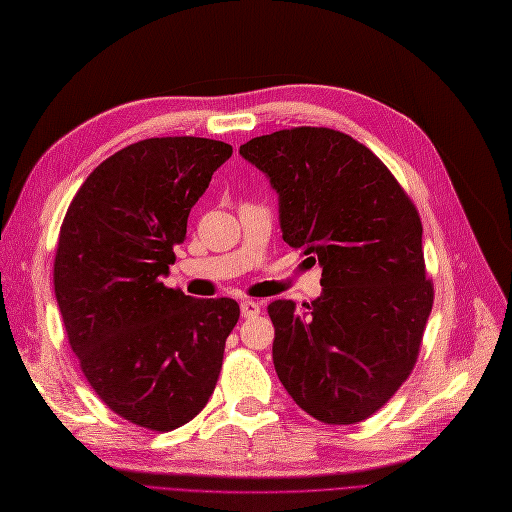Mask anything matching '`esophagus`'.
<instances>
[{
    "mask_svg": "<svg viewBox=\"0 0 512 512\" xmlns=\"http://www.w3.org/2000/svg\"><path fill=\"white\" fill-rule=\"evenodd\" d=\"M258 314H260V305H258L256 301L245 299V301L241 303V316H243V318H254V316H258Z\"/></svg>",
    "mask_w": 512,
    "mask_h": 512,
    "instance_id": "1",
    "label": "esophagus"
}]
</instances>
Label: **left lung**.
Wrapping results in <instances>:
<instances>
[{
  "mask_svg": "<svg viewBox=\"0 0 512 512\" xmlns=\"http://www.w3.org/2000/svg\"><path fill=\"white\" fill-rule=\"evenodd\" d=\"M280 194L284 241L322 267V294L273 301V363L316 421L361 423L416 365L433 305L423 224L384 162L331 128H290L239 149Z\"/></svg>",
  "mask_w": 512,
  "mask_h": 512,
  "instance_id": "obj_1",
  "label": "left lung"
}]
</instances>
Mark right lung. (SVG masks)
<instances>
[{"label": "right lung", "mask_w": 512, "mask_h": 512, "mask_svg": "<svg viewBox=\"0 0 512 512\" xmlns=\"http://www.w3.org/2000/svg\"><path fill=\"white\" fill-rule=\"evenodd\" d=\"M232 156L198 136L145 138L106 158L59 228L55 297L91 389L121 418L173 431L207 406L235 299H192L160 280L211 175Z\"/></svg>", "instance_id": "1"}]
</instances>
